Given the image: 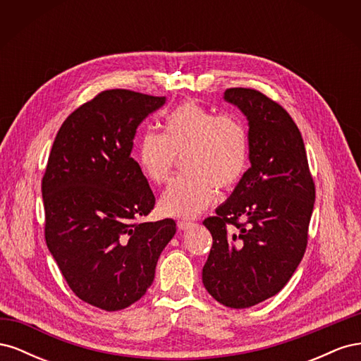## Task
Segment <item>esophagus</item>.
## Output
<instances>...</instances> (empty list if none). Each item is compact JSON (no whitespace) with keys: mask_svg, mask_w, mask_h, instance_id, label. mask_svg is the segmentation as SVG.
Listing matches in <instances>:
<instances>
[{"mask_svg":"<svg viewBox=\"0 0 361 361\" xmlns=\"http://www.w3.org/2000/svg\"><path fill=\"white\" fill-rule=\"evenodd\" d=\"M192 226H194V223H191V221H185V220L178 221V227L180 228V231H188V228H191Z\"/></svg>","mask_w":361,"mask_h":361,"instance_id":"esophagus-1","label":"esophagus"}]
</instances>
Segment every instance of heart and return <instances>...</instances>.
<instances>
[{
  "label": "heart",
  "mask_w": 361,
  "mask_h": 361,
  "mask_svg": "<svg viewBox=\"0 0 361 361\" xmlns=\"http://www.w3.org/2000/svg\"><path fill=\"white\" fill-rule=\"evenodd\" d=\"M176 157H183L185 174L174 179L159 199L164 215L194 218L218 191H228L248 167L250 134L236 114H218L197 102H183L162 123V134L145 130L135 147V161L152 183H164Z\"/></svg>",
  "instance_id": "obj_1"
}]
</instances>
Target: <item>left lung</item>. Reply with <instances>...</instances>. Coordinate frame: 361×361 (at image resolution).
Returning <instances> with one entry per match:
<instances>
[{
	"label": "left lung",
	"mask_w": 361,
	"mask_h": 361,
	"mask_svg": "<svg viewBox=\"0 0 361 361\" xmlns=\"http://www.w3.org/2000/svg\"><path fill=\"white\" fill-rule=\"evenodd\" d=\"M224 99L248 120L250 162L233 192L203 224L212 247L206 290L226 307L247 309L285 288L307 247L314 182L298 126L276 101L235 87Z\"/></svg>",
	"instance_id": "left-lung-1"
}]
</instances>
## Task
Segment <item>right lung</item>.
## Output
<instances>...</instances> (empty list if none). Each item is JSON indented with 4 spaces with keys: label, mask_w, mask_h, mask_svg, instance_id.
<instances>
[{
    "label": "right lung",
    "mask_w": 361,
    "mask_h": 361,
    "mask_svg": "<svg viewBox=\"0 0 361 361\" xmlns=\"http://www.w3.org/2000/svg\"><path fill=\"white\" fill-rule=\"evenodd\" d=\"M164 104V96L101 92L64 120L42 179L51 255L76 297L106 312L143 297L176 233L171 218L138 221L155 195L130 158L138 125Z\"/></svg>",
    "instance_id": "obj_1"
}]
</instances>
